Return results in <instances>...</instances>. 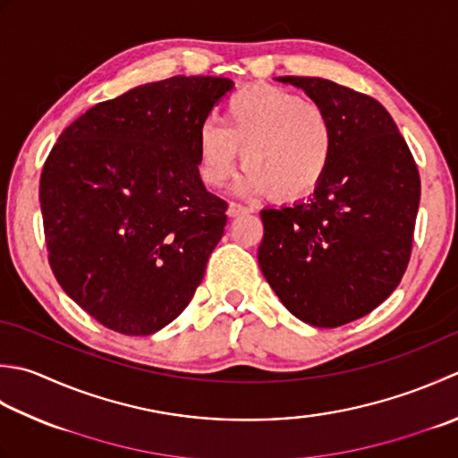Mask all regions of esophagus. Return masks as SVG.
<instances>
[{"instance_id": "obj_1", "label": "esophagus", "mask_w": 458, "mask_h": 458, "mask_svg": "<svg viewBox=\"0 0 458 458\" xmlns=\"http://www.w3.org/2000/svg\"><path fill=\"white\" fill-rule=\"evenodd\" d=\"M248 212H252V208L244 204L230 202V206H228V216H240V214H248Z\"/></svg>"}]
</instances>
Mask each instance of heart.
Returning a JSON list of instances; mask_svg holds the SVG:
<instances>
[{
  "mask_svg": "<svg viewBox=\"0 0 458 458\" xmlns=\"http://www.w3.org/2000/svg\"><path fill=\"white\" fill-rule=\"evenodd\" d=\"M238 191L298 200L324 181L335 152V129L324 106L285 89L259 85L232 95L220 123L206 121L196 134L199 170L208 186H222L236 166Z\"/></svg>",
  "mask_w": 458,
  "mask_h": 458,
  "instance_id": "obj_1",
  "label": "heart"
}]
</instances>
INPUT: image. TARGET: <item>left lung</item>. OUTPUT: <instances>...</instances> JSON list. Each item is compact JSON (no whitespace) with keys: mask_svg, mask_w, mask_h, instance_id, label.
<instances>
[{"mask_svg":"<svg viewBox=\"0 0 458 458\" xmlns=\"http://www.w3.org/2000/svg\"><path fill=\"white\" fill-rule=\"evenodd\" d=\"M334 121L335 152L308 200L264 208L262 274L295 318L339 327L373 311L407 270L420 178L395 121L373 97L319 77H277Z\"/></svg>","mask_w":458,"mask_h":458,"instance_id":"8db88e82","label":"left lung"}]
</instances>
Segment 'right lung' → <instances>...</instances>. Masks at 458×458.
Wrapping results in <instances>:
<instances>
[{
    "instance_id": "right-lung-1",
    "label": "right lung",
    "mask_w": 458,
    "mask_h": 458,
    "mask_svg": "<svg viewBox=\"0 0 458 458\" xmlns=\"http://www.w3.org/2000/svg\"><path fill=\"white\" fill-rule=\"evenodd\" d=\"M232 87L184 75L134 87L51 148L39 182L49 266L101 326L157 334L200 285L228 204L206 191L196 134Z\"/></svg>"
}]
</instances>
